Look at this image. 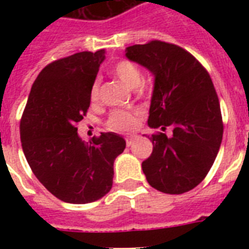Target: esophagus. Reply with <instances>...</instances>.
Here are the masks:
<instances>
[{"mask_svg": "<svg viewBox=\"0 0 249 249\" xmlns=\"http://www.w3.org/2000/svg\"><path fill=\"white\" fill-rule=\"evenodd\" d=\"M137 140V136H128L126 138H125V141H126V146H132L133 143H134V141Z\"/></svg>", "mask_w": 249, "mask_h": 249, "instance_id": "obj_1", "label": "esophagus"}]
</instances>
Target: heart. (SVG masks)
I'll return each instance as SVG.
<instances>
[{
    "mask_svg": "<svg viewBox=\"0 0 249 249\" xmlns=\"http://www.w3.org/2000/svg\"><path fill=\"white\" fill-rule=\"evenodd\" d=\"M112 73L120 80L121 83L134 89L138 86H142V70L140 66L129 59H120L113 66ZM101 99V79L95 77L90 86V102L93 105H97ZM138 112L137 111H129V109H115L108 115V119L106 121V126L115 132H126L136 126Z\"/></svg>",
    "mask_w": 249,
    "mask_h": 249,
    "instance_id": "1",
    "label": "heart"
}]
</instances>
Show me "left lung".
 Returning <instances> with one entry per match:
<instances>
[{"label": "left lung", "mask_w": 249, "mask_h": 249, "mask_svg": "<svg viewBox=\"0 0 249 249\" xmlns=\"http://www.w3.org/2000/svg\"><path fill=\"white\" fill-rule=\"evenodd\" d=\"M128 59L154 73L148 125L154 148L142 163L146 179L164 194L196 187L216 159L224 134L220 102L212 79L199 60L181 46L152 40L126 48ZM172 129V136L163 133Z\"/></svg>", "instance_id": "obj_1"}]
</instances>
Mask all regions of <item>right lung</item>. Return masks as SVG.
I'll use <instances>...</instances> for the list:
<instances>
[{
  "label": "right lung",
  "mask_w": 249,
  "mask_h": 249,
  "mask_svg": "<svg viewBox=\"0 0 249 249\" xmlns=\"http://www.w3.org/2000/svg\"><path fill=\"white\" fill-rule=\"evenodd\" d=\"M105 53H76L49 63L35 80L21 115L25 159L48 191L66 203L86 204L109 193L113 161L125 148L116 133H101L89 143L77 134Z\"/></svg>",
  "instance_id": "1"
}]
</instances>
